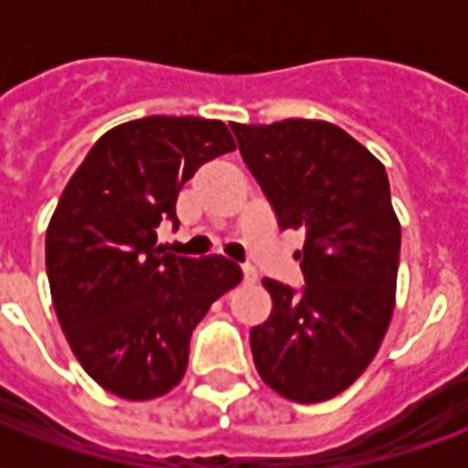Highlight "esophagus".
Here are the masks:
<instances>
[{"label":"esophagus","instance_id":"34e87169","mask_svg":"<svg viewBox=\"0 0 468 468\" xmlns=\"http://www.w3.org/2000/svg\"><path fill=\"white\" fill-rule=\"evenodd\" d=\"M243 281L245 283H255L258 281V273H255L253 265H243Z\"/></svg>","mask_w":468,"mask_h":468}]
</instances>
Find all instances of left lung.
Segmentation results:
<instances>
[{"label": "left lung", "mask_w": 468, "mask_h": 468, "mask_svg": "<svg viewBox=\"0 0 468 468\" xmlns=\"http://www.w3.org/2000/svg\"><path fill=\"white\" fill-rule=\"evenodd\" d=\"M230 130L281 230L305 233L303 288L263 281L273 311L250 331L255 368L291 401H328L366 371L391 321L401 225L388 175L324 120Z\"/></svg>", "instance_id": "obj_1"}]
</instances>
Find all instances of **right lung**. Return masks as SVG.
<instances>
[{
	"instance_id": "obj_1",
	"label": "right lung",
	"mask_w": 468,
	"mask_h": 468,
	"mask_svg": "<svg viewBox=\"0 0 468 468\" xmlns=\"http://www.w3.org/2000/svg\"><path fill=\"white\" fill-rule=\"evenodd\" d=\"M235 140L220 120L153 115L112 127L87 153L47 228V278L77 361L105 391L147 401L180 383L190 335L243 281L223 255L157 245L195 170Z\"/></svg>"
}]
</instances>
